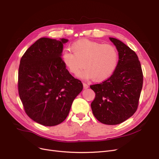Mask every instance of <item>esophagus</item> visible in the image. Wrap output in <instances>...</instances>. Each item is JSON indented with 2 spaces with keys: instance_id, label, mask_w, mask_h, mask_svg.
<instances>
[{
  "instance_id": "34e87169",
  "label": "esophagus",
  "mask_w": 159,
  "mask_h": 159,
  "mask_svg": "<svg viewBox=\"0 0 159 159\" xmlns=\"http://www.w3.org/2000/svg\"><path fill=\"white\" fill-rule=\"evenodd\" d=\"M83 85H84V89H88V88H89V85H88V84H85V83H84L83 84Z\"/></svg>"
}]
</instances>
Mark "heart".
<instances>
[{"mask_svg":"<svg viewBox=\"0 0 159 159\" xmlns=\"http://www.w3.org/2000/svg\"><path fill=\"white\" fill-rule=\"evenodd\" d=\"M71 49L73 52H63L62 61L71 73L75 75L83 67L85 68L79 75L81 78L102 81L109 78L117 68L119 52L113 45L82 39L74 42Z\"/></svg>","mask_w":159,"mask_h":159,"instance_id":"heart-1","label":"heart"}]
</instances>
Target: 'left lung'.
I'll return each mask as SVG.
<instances>
[{"label": "left lung", "instance_id": "8db88e82", "mask_svg": "<svg viewBox=\"0 0 159 159\" xmlns=\"http://www.w3.org/2000/svg\"><path fill=\"white\" fill-rule=\"evenodd\" d=\"M109 40L119 52V63L109 78L90 85L95 93L91 107L99 121L113 125L124 122L135 113L143 76L136 53L116 38Z\"/></svg>", "mask_w": 159, "mask_h": 159}]
</instances>
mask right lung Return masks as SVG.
Returning a JSON list of instances; mask_svg holds the SVG:
<instances>
[{
  "instance_id": "1",
  "label": "right lung",
  "mask_w": 159,
  "mask_h": 159,
  "mask_svg": "<svg viewBox=\"0 0 159 159\" xmlns=\"http://www.w3.org/2000/svg\"><path fill=\"white\" fill-rule=\"evenodd\" d=\"M68 39L41 38L22 56L18 70V93L25 112L34 121L55 126L68 116L83 89L61 59Z\"/></svg>"
}]
</instances>
